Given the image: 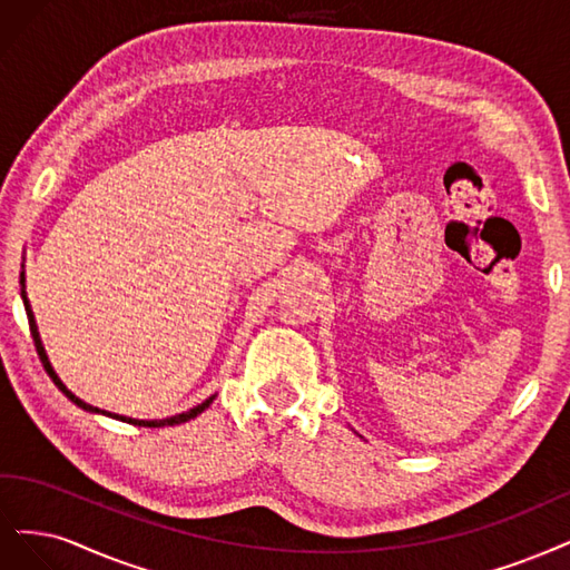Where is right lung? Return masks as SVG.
<instances>
[{
	"label": "right lung",
	"mask_w": 570,
	"mask_h": 570,
	"mask_svg": "<svg viewBox=\"0 0 570 570\" xmlns=\"http://www.w3.org/2000/svg\"><path fill=\"white\" fill-rule=\"evenodd\" d=\"M21 298H23V305H26V315H28V322H30V334H32V341H35V345H38V355H40V360H42V364H45L47 374L51 376V381H53V383H57V389H59V391H61V393H63V395H66L70 402H76V405H78L80 410H85V412H91V414H104V416H111V419L125 421V424H132V426H149V429H160V426H175V424H185V421H189V419L198 416L200 412H206V410L213 405L215 395H210L208 400L200 402V405L191 407L189 412H181V414H175V416H168V419H132V416L114 414V412H106V410H99V407H95V405H89V402L80 400L76 393L68 391V385H66V383L59 379V374H57V372H53V366H51V362H49V355H47L45 345H42L40 332H38V322H35V315H32V307H30V301H28V293H26V272H21Z\"/></svg>",
	"instance_id": "obj_1"
}]
</instances>
